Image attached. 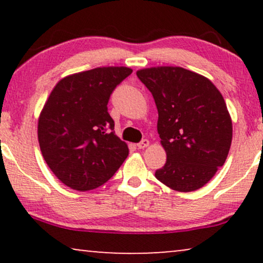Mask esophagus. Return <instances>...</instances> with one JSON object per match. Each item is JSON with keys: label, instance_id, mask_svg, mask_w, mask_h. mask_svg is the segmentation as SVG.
Returning a JSON list of instances; mask_svg holds the SVG:
<instances>
[{"label": "esophagus", "instance_id": "34e87169", "mask_svg": "<svg viewBox=\"0 0 263 263\" xmlns=\"http://www.w3.org/2000/svg\"><path fill=\"white\" fill-rule=\"evenodd\" d=\"M148 145H149V141L147 139H145V140H142L141 142L138 143V148L143 149V148H146V147H148Z\"/></svg>", "mask_w": 263, "mask_h": 263}]
</instances>
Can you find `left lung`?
Segmentation results:
<instances>
[{
	"instance_id": "8db88e82",
	"label": "left lung",
	"mask_w": 263,
	"mask_h": 263,
	"mask_svg": "<svg viewBox=\"0 0 263 263\" xmlns=\"http://www.w3.org/2000/svg\"><path fill=\"white\" fill-rule=\"evenodd\" d=\"M158 109V134L166 163L156 177L172 190L188 193L208 183L228 158L232 120L221 93L203 75L181 67L136 71Z\"/></svg>"
}]
</instances>
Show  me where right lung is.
I'll return each instance as SVG.
<instances>
[{
	"label": "right lung",
	"mask_w": 263,
	"mask_h": 263,
	"mask_svg": "<svg viewBox=\"0 0 263 263\" xmlns=\"http://www.w3.org/2000/svg\"><path fill=\"white\" fill-rule=\"evenodd\" d=\"M133 69L99 67L61 79L38 118V141L53 175L79 192L103 185L125 158L128 145L114 132L107 103Z\"/></svg>",
	"instance_id": "1"
}]
</instances>
